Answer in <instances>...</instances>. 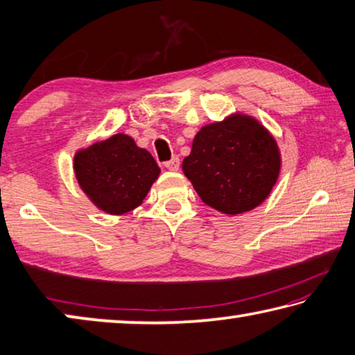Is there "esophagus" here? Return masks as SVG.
Returning <instances> with one entry per match:
<instances>
[{
  "label": "esophagus",
  "mask_w": 355,
  "mask_h": 355,
  "mask_svg": "<svg viewBox=\"0 0 355 355\" xmlns=\"http://www.w3.org/2000/svg\"><path fill=\"white\" fill-rule=\"evenodd\" d=\"M164 166H166L169 171H178V167H180V158H178V156H173L172 159L166 161Z\"/></svg>",
  "instance_id": "1"
}]
</instances>
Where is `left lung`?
Instances as JSON below:
<instances>
[{
  "instance_id": "obj_1",
  "label": "left lung",
  "mask_w": 355,
  "mask_h": 355,
  "mask_svg": "<svg viewBox=\"0 0 355 355\" xmlns=\"http://www.w3.org/2000/svg\"><path fill=\"white\" fill-rule=\"evenodd\" d=\"M280 153L268 130L249 116H232L196 135L183 172L207 205L225 214L250 211L277 182Z\"/></svg>"
}]
</instances>
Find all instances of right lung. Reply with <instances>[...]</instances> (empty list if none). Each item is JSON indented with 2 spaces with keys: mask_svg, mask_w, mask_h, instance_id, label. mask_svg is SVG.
Returning a JSON list of instances; mask_svg holds the SVG:
<instances>
[{
  "mask_svg": "<svg viewBox=\"0 0 355 355\" xmlns=\"http://www.w3.org/2000/svg\"><path fill=\"white\" fill-rule=\"evenodd\" d=\"M73 167L89 199L110 214L139 207L161 172L153 156L127 135H114L78 152Z\"/></svg>",
  "mask_w": 355,
  "mask_h": 355,
  "instance_id": "1",
  "label": "right lung"
}]
</instances>
